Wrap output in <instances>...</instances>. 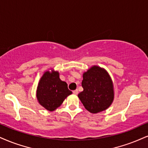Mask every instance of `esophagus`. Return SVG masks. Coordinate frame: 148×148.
Masks as SVG:
<instances>
[{"label":"esophagus","instance_id":"obj_1","mask_svg":"<svg viewBox=\"0 0 148 148\" xmlns=\"http://www.w3.org/2000/svg\"><path fill=\"white\" fill-rule=\"evenodd\" d=\"M73 94H74V95H77V94H78V92H78V90H77V89H76V90H75L73 91Z\"/></svg>","mask_w":148,"mask_h":148}]
</instances>
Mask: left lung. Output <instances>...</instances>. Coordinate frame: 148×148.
<instances>
[{"instance_id":"left-lung-1","label":"left lung","mask_w":148,"mask_h":148,"mask_svg":"<svg viewBox=\"0 0 148 148\" xmlns=\"http://www.w3.org/2000/svg\"><path fill=\"white\" fill-rule=\"evenodd\" d=\"M84 90L78 94L84 106L91 113L106 110L114 100V86L107 71L99 66H92L83 73Z\"/></svg>"}]
</instances>
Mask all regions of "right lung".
Returning a JSON list of instances; mask_svg holds the SVG:
<instances>
[{
  "mask_svg": "<svg viewBox=\"0 0 148 148\" xmlns=\"http://www.w3.org/2000/svg\"><path fill=\"white\" fill-rule=\"evenodd\" d=\"M71 94L66 82L60 79L59 72L53 69L44 73L36 90L38 102L49 111L56 110Z\"/></svg>",
  "mask_w": 148,
  "mask_h": 148,
  "instance_id": "add662e5",
  "label": "right lung"
}]
</instances>
